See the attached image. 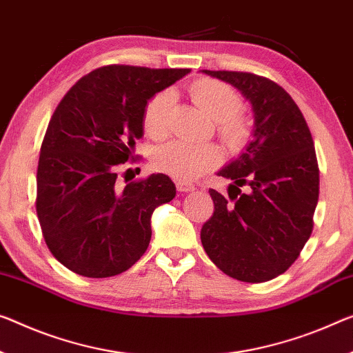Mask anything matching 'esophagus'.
Returning <instances> with one entry per match:
<instances>
[{
    "instance_id": "34e87169",
    "label": "esophagus",
    "mask_w": 353,
    "mask_h": 353,
    "mask_svg": "<svg viewBox=\"0 0 353 353\" xmlns=\"http://www.w3.org/2000/svg\"><path fill=\"white\" fill-rule=\"evenodd\" d=\"M176 189L180 192H191V191H194L195 186L191 183H186V181H176Z\"/></svg>"
}]
</instances>
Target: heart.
<instances>
[{
  "mask_svg": "<svg viewBox=\"0 0 353 353\" xmlns=\"http://www.w3.org/2000/svg\"><path fill=\"white\" fill-rule=\"evenodd\" d=\"M195 104L218 123L222 139L236 143L246 135V121L240 115L241 101L230 86L216 80H197L191 85ZM175 94L164 90L146 102L143 110V128L153 139H164L169 134V121ZM222 159L214 145H192L172 142L156 150L153 165L176 180H194L205 172L214 169Z\"/></svg>",
  "mask_w": 353,
  "mask_h": 353,
  "instance_id": "b5f03b06",
  "label": "heart"
}]
</instances>
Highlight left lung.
Instances as JSON below:
<instances>
[{
	"label": "left lung",
	"mask_w": 353,
	"mask_h": 353,
	"mask_svg": "<svg viewBox=\"0 0 353 353\" xmlns=\"http://www.w3.org/2000/svg\"><path fill=\"white\" fill-rule=\"evenodd\" d=\"M230 83L251 102L252 140L240 158L218 172L232 180L229 199L214 189V213L200 240L227 276L265 283L283 274L311 236L319 200L312 135L290 94L251 72L202 70Z\"/></svg>",
	"instance_id": "obj_1"
}]
</instances>
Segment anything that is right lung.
<instances>
[{"label":"right lung","instance_id":"add662e5","mask_svg":"<svg viewBox=\"0 0 353 353\" xmlns=\"http://www.w3.org/2000/svg\"><path fill=\"white\" fill-rule=\"evenodd\" d=\"M189 72L97 68L53 112L37 164L36 211L53 257L74 273L110 278L145 254L151 214L176 188L164 173L121 186L118 169L142 139L146 102Z\"/></svg>","mask_w":353,"mask_h":353}]
</instances>
